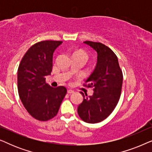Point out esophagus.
Instances as JSON below:
<instances>
[{
    "label": "esophagus",
    "mask_w": 152,
    "mask_h": 152,
    "mask_svg": "<svg viewBox=\"0 0 152 152\" xmlns=\"http://www.w3.org/2000/svg\"><path fill=\"white\" fill-rule=\"evenodd\" d=\"M67 92H68V94H71V93H74V91L72 90H70V89H68V90L67 91Z\"/></svg>",
    "instance_id": "esophagus-1"
}]
</instances>
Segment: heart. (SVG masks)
I'll list each match as a JSON object with an SVG mask.
<instances>
[{"instance_id": "1", "label": "heart", "mask_w": 152, "mask_h": 152, "mask_svg": "<svg viewBox=\"0 0 152 152\" xmlns=\"http://www.w3.org/2000/svg\"><path fill=\"white\" fill-rule=\"evenodd\" d=\"M80 57L84 59L85 61H87L88 60V56L87 54L85 53V52L82 51V50H79V51H76L75 53H74L73 54V57Z\"/></svg>"}]
</instances>
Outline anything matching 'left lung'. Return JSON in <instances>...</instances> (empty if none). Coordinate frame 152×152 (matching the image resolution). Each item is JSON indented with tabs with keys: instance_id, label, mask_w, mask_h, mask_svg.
I'll return each mask as SVG.
<instances>
[{
	"instance_id": "obj_1",
	"label": "left lung",
	"mask_w": 152,
	"mask_h": 152,
	"mask_svg": "<svg viewBox=\"0 0 152 152\" xmlns=\"http://www.w3.org/2000/svg\"><path fill=\"white\" fill-rule=\"evenodd\" d=\"M95 50L97 61L94 71L84 85L93 87V94L78 106L77 113L87 123H97L106 119L115 109L121 94L123 75L115 54L107 45L98 42H84Z\"/></svg>"
}]
</instances>
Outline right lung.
I'll return each instance as SVG.
<instances>
[{
	"label": "right lung",
	"instance_id": "obj_1",
	"mask_svg": "<svg viewBox=\"0 0 152 152\" xmlns=\"http://www.w3.org/2000/svg\"><path fill=\"white\" fill-rule=\"evenodd\" d=\"M60 41H43L32 45L22 58L18 68V91L20 99L33 118L47 121L58 113L67 90L46 84L45 77L53 68V55Z\"/></svg>",
	"mask_w": 152,
	"mask_h": 152
}]
</instances>
